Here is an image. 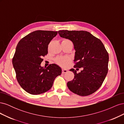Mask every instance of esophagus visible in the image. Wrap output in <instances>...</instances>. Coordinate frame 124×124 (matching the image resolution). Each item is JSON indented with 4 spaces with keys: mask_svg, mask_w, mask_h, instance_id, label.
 Returning <instances> with one entry per match:
<instances>
[{
    "mask_svg": "<svg viewBox=\"0 0 124 124\" xmlns=\"http://www.w3.org/2000/svg\"><path fill=\"white\" fill-rule=\"evenodd\" d=\"M67 71H68V70H67L65 69H62V73H66V72H67Z\"/></svg>",
    "mask_w": 124,
    "mask_h": 124,
    "instance_id": "obj_1",
    "label": "esophagus"
}]
</instances>
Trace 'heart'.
<instances>
[{
	"instance_id": "b5f03b06",
	"label": "heart",
	"mask_w": 124,
	"mask_h": 124,
	"mask_svg": "<svg viewBox=\"0 0 124 124\" xmlns=\"http://www.w3.org/2000/svg\"><path fill=\"white\" fill-rule=\"evenodd\" d=\"M63 41H67V42H71V41L69 40H64ZM57 62H58V63H59L60 65L63 66H66L68 63L69 62V59L68 58H67L66 57H59L57 59Z\"/></svg>"
}]
</instances>
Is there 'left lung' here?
<instances>
[{"mask_svg":"<svg viewBox=\"0 0 124 124\" xmlns=\"http://www.w3.org/2000/svg\"><path fill=\"white\" fill-rule=\"evenodd\" d=\"M58 33L73 44L76 51L74 68H83L78 73L74 69L70 70L74 77L67 83V86L70 91L79 96L92 94L100 87L108 73V54L103 44L86 31L66 30L59 31Z\"/></svg>","mask_w":124,"mask_h":124,"instance_id":"left-lung-1","label":"left lung"}]
</instances>
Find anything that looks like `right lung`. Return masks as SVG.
Segmentation results:
<instances>
[{"instance_id": "obj_1", "label": "right lung", "mask_w": 124, "mask_h": 124, "mask_svg": "<svg viewBox=\"0 0 124 124\" xmlns=\"http://www.w3.org/2000/svg\"><path fill=\"white\" fill-rule=\"evenodd\" d=\"M57 31H36L18 42L12 59L17 80L22 88L32 95H39L50 90L55 78L62 74L56 64L41 66L42 57L47 54L48 45Z\"/></svg>"}]
</instances>
